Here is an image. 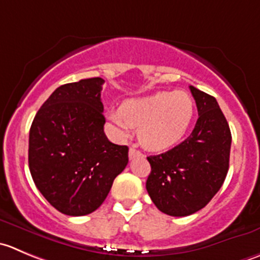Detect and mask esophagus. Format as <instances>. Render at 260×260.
Returning a JSON list of instances; mask_svg holds the SVG:
<instances>
[{
  "label": "esophagus",
  "mask_w": 260,
  "mask_h": 260,
  "mask_svg": "<svg viewBox=\"0 0 260 260\" xmlns=\"http://www.w3.org/2000/svg\"><path fill=\"white\" fill-rule=\"evenodd\" d=\"M140 156H143V153L141 152L140 150L135 147L129 148V158H135V157H140Z\"/></svg>",
  "instance_id": "obj_1"
}]
</instances>
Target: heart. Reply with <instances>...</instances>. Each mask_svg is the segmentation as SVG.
I'll list each match as a JSON object with an SVG mask.
<instances>
[{"mask_svg":"<svg viewBox=\"0 0 260 260\" xmlns=\"http://www.w3.org/2000/svg\"><path fill=\"white\" fill-rule=\"evenodd\" d=\"M194 102L185 91H158L125 100L108 118L120 137L138 127V138L151 151H165L183 140L194 118Z\"/></svg>","mask_w":260,"mask_h":260,"instance_id":"1","label":"heart"}]
</instances>
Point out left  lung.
<instances>
[{"label": "left lung", "mask_w": 260, "mask_h": 260, "mask_svg": "<svg viewBox=\"0 0 260 260\" xmlns=\"http://www.w3.org/2000/svg\"><path fill=\"white\" fill-rule=\"evenodd\" d=\"M198 109L193 132L180 145L148 156L146 189L161 212L183 217L202 210L220 190L229 170L231 132L218 103L189 86Z\"/></svg>", "instance_id": "left-lung-1"}]
</instances>
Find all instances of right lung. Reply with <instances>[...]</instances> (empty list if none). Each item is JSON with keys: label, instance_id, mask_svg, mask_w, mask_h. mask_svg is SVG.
<instances>
[{"label": "right lung", "instance_id": "obj_1", "mask_svg": "<svg viewBox=\"0 0 260 260\" xmlns=\"http://www.w3.org/2000/svg\"><path fill=\"white\" fill-rule=\"evenodd\" d=\"M100 77L59 86L35 115L29 169L43 197L59 212L85 216L107 198L128 164V147L104 133Z\"/></svg>", "mask_w": 260, "mask_h": 260}]
</instances>
